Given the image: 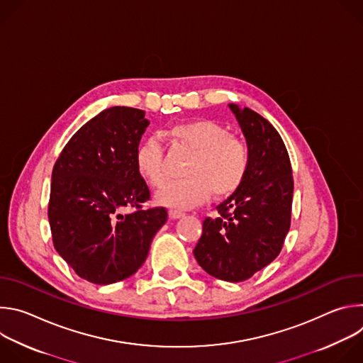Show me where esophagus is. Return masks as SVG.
Segmentation results:
<instances>
[{
  "label": "esophagus",
  "instance_id": "obj_1",
  "mask_svg": "<svg viewBox=\"0 0 363 363\" xmlns=\"http://www.w3.org/2000/svg\"><path fill=\"white\" fill-rule=\"evenodd\" d=\"M185 214L184 213H181V211H177V210H171L169 211V217L172 218V220H178V218H182Z\"/></svg>",
  "mask_w": 363,
  "mask_h": 363
}]
</instances>
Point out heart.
<instances>
[{"instance_id": "obj_1", "label": "heart", "mask_w": 363, "mask_h": 363, "mask_svg": "<svg viewBox=\"0 0 363 363\" xmlns=\"http://www.w3.org/2000/svg\"><path fill=\"white\" fill-rule=\"evenodd\" d=\"M174 145L184 146L194 155L188 161L185 179L164 186L157 201L172 210H188L210 198H227L244 184L250 153L245 143L230 135L221 123L198 119L174 125L169 129ZM135 167L152 188H161L167 178V160L161 143L155 138L142 140L135 150Z\"/></svg>"}]
</instances>
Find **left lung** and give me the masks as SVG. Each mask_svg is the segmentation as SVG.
<instances>
[{
  "instance_id": "8db88e82",
  "label": "left lung",
  "mask_w": 363,
  "mask_h": 363,
  "mask_svg": "<svg viewBox=\"0 0 363 363\" xmlns=\"http://www.w3.org/2000/svg\"><path fill=\"white\" fill-rule=\"evenodd\" d=\"M245 136L250 168L237 192L205 218L194 248L198 264L216 279L238 283L280 254L290 230L293 175L284 142L262 115L230 105Z\"/></svg>"
}]
</instances>
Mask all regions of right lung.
Masks as SVG:
<instances>
[{"label": "right lung", "instance_id": "right-lung-1", "mask_svg": "<svg viewBox=\"0 0 363 363\" xmlns=\"http://www.w3.org/2000/svg\"><path fill=\"white\" fill-rule=\"evenodd\" d=\"M147 125L140 109L109 108L72 136L55 164L47 211L51 238L90 283L105 286L135 274L168 220L164 206L142 208L150 191L133 157ZM125 208L134 211L123 215Z\"/></svg>", "mask_w": 363, "mask_h": 363}]
</instances>
